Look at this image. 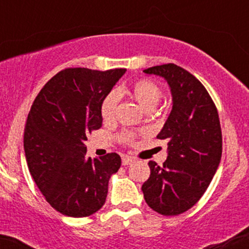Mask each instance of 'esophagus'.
Here are the masks:
<instances>
[{"label": "esophagus", "instance_id": "34e87169", "mask_svg": "<svg viewBox=\"0 0 249 249\" xmlns=\"http://www.w3.org/2000/svg\"><path fill=\"white\" fill-rule=\"evenodd\" d=\"M133 160H135V158L130 157V156L124 155V156H123V157H122V163H123V165H129V164H131V163L133 162Z\"/></svg>", "mask_w": 249, "mask_h": 249}]
</instances>
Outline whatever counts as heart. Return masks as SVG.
Returning a JSON list of instances; mask_svg holds the SVG:
<instances>
[{
  "mask_svg": "<svg viewBox=\"0 0 249 249\" xmlns=\"http://www.w3.org/2000/svg\"><path fill=\"white\" fill-rule=\"evenodd\" d=\"M119 93L127 94L145 111L154 110L162 98L160 87L150 79H137L120 89ZM117 102H118V98L114 92L108 93L103 99L102 105H100V114L105 122H111L114 118ZM120 139L125 143H132L135 136L132 133H124L120 136Z\"/></svg>",
  "mask_w": 249,
  "mask_h": 249,
  "instance_id": "obj_1",
  "label": "heart"
}]
</instances>
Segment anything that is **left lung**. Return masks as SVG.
<instances>
[{"instance_id": "1", "label": "left lung", "mask_w": 249, "mask_h": 249, "mask_svg": "<svg viewBox=\"0 0 249 249\" xmlns=\"http://www.w3.org/2000/svg\"><path fill=\"white\" fill-rule=\"evenodd\" d=\"M143 72L165 79L173 110L157 136L168 142V158L162 166L150 160L142 190L150 208L173 216L195 206L216 173L222 155L220 119L206 87L184 68L165 64Z\"/></svg>"}]
</instances>
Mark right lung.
Returning <instances> with one entry per match:
<instances>
[{
  "label": "right lung",
  "instance_id": "1",
  "mask_svg": "<svg viewBox=\"0 0 249 249\" xmlns=\"http://www.w3.org/2000/svg\"><path fill=\"white\" fill-rule=\"evenodd\" d=\"M125 72L66 68L33 103L23 135L27 164L46 201L62 215L89 216L105 203L110 177L122 160L116 152L87 157L85 141L102 127L103 99Z\"/></svg>",
  "mask_w": 249,
  "mask_h": 249
}]
</instances>
